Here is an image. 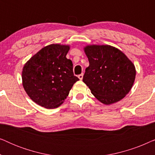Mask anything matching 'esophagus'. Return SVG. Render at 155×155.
Wrapping results in <instances>:
<instances>
[{"instance_id":"34e87169","label":"esophagus","mask_w":155,"mask_h":155,"mask_svg":"<svg viewBox=\"0 0 155 155\" xmlns=\"http://www.w3.org/2000/svg\"><path fill=\"white\" fill-rule=\"evenodd\" d=\"M78 78H79V79L80 80H82V78H83V74H80V75H78Z\"/></svg>"}]
</instances>
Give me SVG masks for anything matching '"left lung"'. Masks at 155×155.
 Segmentation results:
<instances>
[{
    "label": "left lung",
    "instance_id": "obj_1",
    "mask_svg": "<svg viewBox=\"0 0 155 155\" xmlns=\"http://www.w3.org/2000/svg\"><path fill=\"white\" fill-rule=\"evenodd\" d=\"M84 52L90 65L82 80L92 94L107 105L124 98L135 81L133 63L122 51L109 45L87 46Z\"/></svg>",
    "mask_w": 155,
    "mask_h": 155
}]
</instances>
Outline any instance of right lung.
Segmentation results:
<instances>
[{
  "mask_svg": "<svg viewBox=\"0 0 155 155\" xmlns=\"http://www.w3.org/2000/svg\"><path fill=\"white\" fill-rule=\"evenodd\" d=\"M69 46L51 44L41 48L25 63L22 78L31 99L46 109L62 104L79 78L74 75L73 63L66 58Z\"/></svg>",
  "mask_w": 155,
  "mask_h": 155,
  "instance_id": "add662e5",
  "label": "right lung"
}]
</instances>
